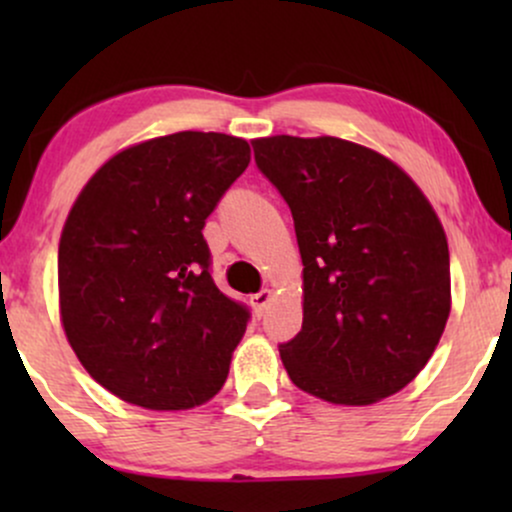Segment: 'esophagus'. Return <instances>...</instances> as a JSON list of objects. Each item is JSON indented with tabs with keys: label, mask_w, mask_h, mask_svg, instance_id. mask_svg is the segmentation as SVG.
I'll use <instances>...</instances> for the list:
<instances>
[{
	"label": "esophagus",
	"mask_w": 512,
	"mask_h": 512,
	"mask_svg": "<svg viewBox=\"0 0 512 512\" xmlns=\"http://www.w3.org/2000/svg\"><path fill=\"white\" fill-rule=\"evenodd\" d=\"M272 296H274L272 291H269V289H262L260 293H255V296L250 298V303H252V308H255L257 317L264 315V310H267V305L272 303Z\"/></svg>",
	"instance_id": "34e87169"
}]
</instances>
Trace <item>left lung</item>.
<instances>
[{"label":"left lung","mask_w":512,"mask_h":512,"mask_svg":"<svg viewBox=\"0 0 512 512\" xmlns=\"http://www.w3.org/2000/svg\"><path fill=\"white\" fill-rule=\"evenodd\" d=\"M303 260V327L279 346L308 395L366 407L424 370L450 315L443 223L395 161L339 137L252 139Z\"/></svg>","instance_id":"left-lung-1"}]
</instances>
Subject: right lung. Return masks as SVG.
<instances>
[{
	"instance_id": "add662e5",
	"label": "right lung",
	"mask_w": 512,
	"mask_h": 512,
	"mask_svg": "<svg viewBox=\"0 0 512 512\" xmlns=\"http://www.w3.org/2000/svg\"><path fill=\"white\" fill-rule=\"evenodd\" d=\"M248 163L231 134L146 139L108 158L69 209L60 320L81 366L122 402L182 411L226 383L250 315L216 289L202 228Z\"/></svg>"
}]
</instances>
